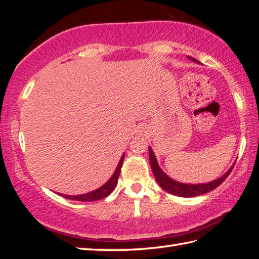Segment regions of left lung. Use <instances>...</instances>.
<instances>
[{
    "label": "left lung",
    "instance_id": "left-lung-1",
    "mask_svg": "<svg viewBox=\"0 0 259 259\" xmlns=\"http://www.w3.org/2000/svg\"><path fill=\"white\" fill-rule=\"evenodd\" d=\"M189 59L191 60V61L199 63V61L194 58L189 57ZM149 159H150L151 170H152L153 176H155V178L157 180V183L159 184V186H160L163 190L169 192V194L175 195V196H179V197H196V196H200V195L206 194V192L213 190L214 188H217L219 185L224 183L225 179H226L228 177V175L232 172V170L235 166V164H233L232 168H230L226 174L222 176L221 178L210 181V183L190 185V184L178 183V181L171 179L169 176L164 174L161 170V168L159 167L155 153H153L150 147H149Z\"/></svg>",
    "mask_w": 259,
    "mask_h": 259
}]
</instances>
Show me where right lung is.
Masks as SVG:
<instances>
[{
	"label": "right lung",
	"instance_id": "add662e5",
	"mask_svg": "<svg viewBox=\"0 0 259 259\" xmlns=\"http://www.w3.org/2000/svg\"><path fill=\"white\" fill-rule=\"evenodd\" d=\"M123 158H124V153L122 155V157L120 158V161L118 163L117 169H115V171L112 175V177L110 178L103 186H101L100 188H98L91 192H88V194H83V195L70 196V195L61 194L60 196L67 198V199L75 200V201H95V200H100V199H102V198H106L107 196L111 194L113 189L115 188V186H117V184H118V178L120 176L121 167H122Z\"/></svg>",
	"mask_w": 259,
	"mask_h": 259
}]
</instances>
